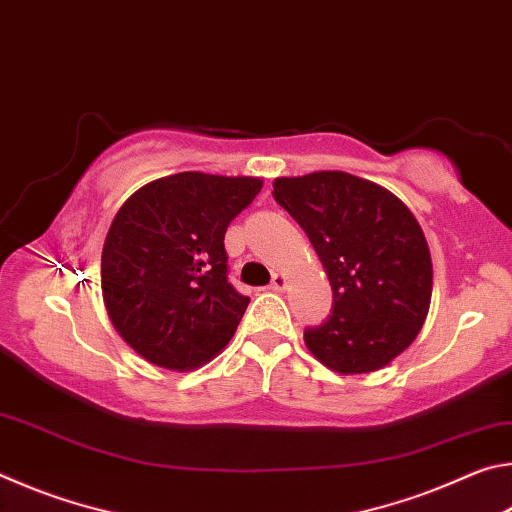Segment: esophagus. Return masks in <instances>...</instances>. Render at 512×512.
Here are the masks:
<instances>
[{
	"label": "esophagus",
	"mask_w": 512,
	"mask_h": 512,
	"mask_svg": "<svg viewBox=\"0 0 512 512\" xmlns=\"http://www.w3.org/2000/svg\"><path fill=\"white\" fill-rule=\"evenodd\" d=\"M271 289H273V291H284V289H287V277H284L282 273H273Z\"/></svg>",
	"instance_id": "34e87169"
}]
</instances>
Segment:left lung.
<instances>
[{"instance_id": "obj_1", "label": "left lung", "mask_w": 512, "mask_h": 512, "mask_svg": "<svg viewBox=\"0 0 512 512\" xmlns=\"http://www.w3.org/2000/svg\"><path fill=\"white\" fill-rule=\"evenodd\" d=\"M273 198L307 232L332 284L309 352L341 375L391 363L418 336L431 302V255L400 198L345 171L275 178Z\"/></svg>"}]
</instances>
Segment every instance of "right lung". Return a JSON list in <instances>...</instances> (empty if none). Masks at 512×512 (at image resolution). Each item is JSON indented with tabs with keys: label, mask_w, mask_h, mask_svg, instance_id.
Segmentation results:
<instances>
[{
	"label": "right lung",
	"mask_w": 512,
	"mask_h": 512,
	"mask_svg": "<svg viewBox=\"0 0 512 512\" xmlns=\"http://www.w3.org/2000/svg\"><path fill=\"white\" fill-rule=\"evenodd\" d=\"M262 180L183 171L153 180L112 221L101 289L112 325L146 361L189 370L235 334L250 298L228 280L225 230Z\"/></svg>",
	"instance_id": "right-lung-1"
}]
</instances>
